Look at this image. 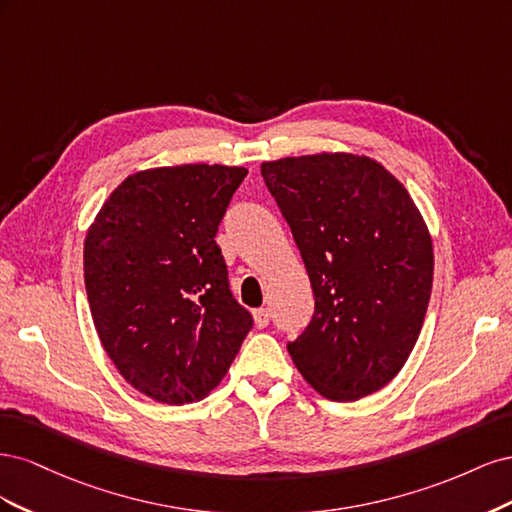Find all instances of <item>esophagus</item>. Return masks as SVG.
<instances>
[{"instance_id":"esophagus-1","label":"esophagus","mask_w":512,"mask_h":512,"mask_svg":"<svg viewBox=\"0 0 512 512\" xmlns=\"http://www.w3.org/2000/svg\"><path fill=\"white\" fill-rule=\"evenodd\" d=\"M269 320H271V312H269V309H265V307L254 309V322H256L258 329H265L267 324H269Z\"/></svg>"}]
</instances>
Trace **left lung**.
Wrapping results in <instances>:
<instances>
[{
	"label": "left lung",
	"mask_w": 512,
	"mask_h": 512,
	"mask_svg": "<svg viewBox=\"0 0 512 512\" xmlns=\"http://www.w3.org/2000/svg\"><path fill=\"white\" fill-rule=\"evenodd\" d=\"M314 290V318L288 344L316 393L356 401L389 384L421 335L431 232L378 160L350 151L262 162Z\"/></svg>",
	"instance_id": "8db88e82"
}]
</instances>
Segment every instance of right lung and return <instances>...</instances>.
<instances>
[{"label":"right lung","instance_id":"obj_1","mask_svg":"<svg viewBox=\"0 0 512 512\" xmlns=\"http://www.w3.org/2000/svg\"><path fill=\"white\" fill-rule=\"evenodd\" d=\"M245 175L224 164L138 170L87 228L85 288L102 348L123 380L160 404L205 399L252 329L215 243Z\"/></svg>","mask_w":512,"mask_h":512}]
</instances>
